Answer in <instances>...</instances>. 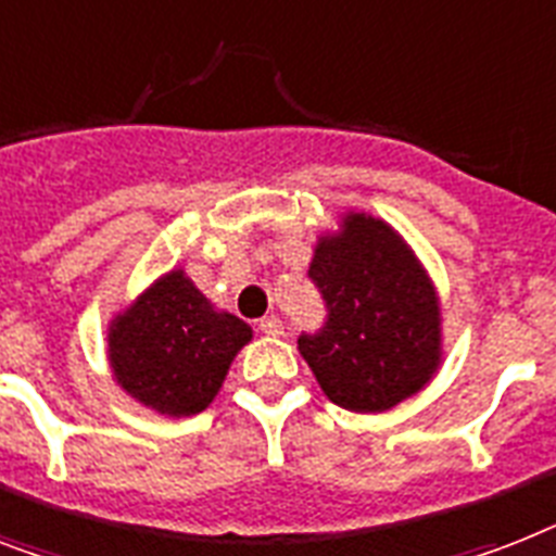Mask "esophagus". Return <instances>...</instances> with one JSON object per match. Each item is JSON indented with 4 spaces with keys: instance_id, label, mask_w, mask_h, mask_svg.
Masks as SVG:
<instances>
[{
    "instance_id": "1",
    "label": "esophagus",
    "mask_w": 556,
    "mask_h": 556,
    "mask_svg": "<svg viewBox=\"0 0 556 556\" xmlns=\"http://www.w3.org/2000/svg\"><path fill=\"white\" fill-rule=\"evenodd\" d=\"M260 331H263L265 337H282V331H286V328H282V319L270 314V317L260 319Z\"/></svg>"
}]
</instances>
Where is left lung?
<instances>
[{"instance_id":"8db88e82","label":"left lung","mask_w":556,"mask_h":556,"mask_svg":"<svg viewBox=\"0 0 556 556\" xmlns=\"http://www.w3.org/2000/svg\"><path fill=\"white\" fill-rule=\"evenodd\" d=\"M325 302L319 331L300 354L333 405L359 414L394 408L440 365V302L405 239L377 216L349 214L323 237L308 270Z\"/></svg>"}]
</instances>
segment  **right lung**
<instances>
[{"label": "right lung", "instance_id": "add662e5", "mask_svg": "<svg viewBox=\"0 0 556 556\" xmlns=\"http://www.w3.org/2000/svg\"><path fill=\"white\" fill-rule=\"evenodd\" d=\"M251 328L200 293L182 270L156 279L111 323L108 359L134 400L168 417L211 405Z\"/></svg>", "mask_w": 556, "mask_h": 556}]
</instances>
